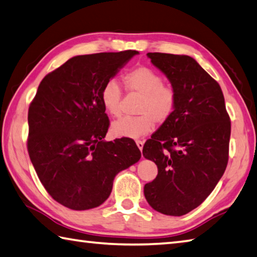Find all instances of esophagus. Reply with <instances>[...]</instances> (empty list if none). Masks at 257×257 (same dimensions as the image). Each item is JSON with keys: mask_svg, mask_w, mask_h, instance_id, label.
I'll use <instances>...</instances> for the list:
<instances>
[{"mask_svg": "<svg viewBox=\"0 0 257 257\" xmlns=\"http://www.w3.org/2000/svg\"><path fill=\"white\" fill-rule=\"evenodd\" d=\"M137 145H138V148L141 150L142 151V149H143V145H144V143H143V141H140V140H138L137 141Z\"/></svg>", "mask_w": 257, "mask_h": 257, "instance_id": "34e87169", "label": "esophagus"}]
</instances>
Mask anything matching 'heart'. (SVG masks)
Returning a JSON list of instances; mask_svg holds the SVG:
<instances>
[{"mask_svg":"<svg viewBox=\"0 0 257 257\" xmlns=\"http://www.w3.org/2000/svg\"><path fill=\"white\" fill-rule=\"evenodd\" d=\"M128 93L142 95L137 116H124L112 124V133L117 138L138 139L153 130L156 122L166 123L177 106V91L163 83L162 76L148 66H138L124 75ZM100 101L106 112L118 116L122 112V88L115 79L106 81L100 90Z\"/></svg>","mask_w":257,"mask_h":257,"instance_id":"1","label":"heart"}]
</instances>
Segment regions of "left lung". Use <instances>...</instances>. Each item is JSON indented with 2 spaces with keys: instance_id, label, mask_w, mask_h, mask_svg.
I'll use <instances>...</instances> for the list:
<instances>
[{
  "instance_id": "obj_1",
  "label": "left lung",
  "mask_w": 257,
  "mask_h": 257,
  "mask_svg": "<svg viewBox=\"0 0 257 257\" xmlns=\"http://www.w3.org/2000/svg\"><path fill=\"white\" fill-rule=\"evenodd\" d=\"M177 91L172 116L143 147L158 167L144 186L154 210L182 216L210 195L228 163L230 120L219 84L189 56L149 52Z\"/></svg>"
}]
</instances>
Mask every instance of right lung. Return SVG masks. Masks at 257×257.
<instances>
[{
    "label": "right lung",
    "mask_w": 257,
    "mask_h": 257,
    "mask_svg": "<svg viewBox=\"0 0 257 257\" xmlns=\"http://www.w3.org/2000/svg\"><path fill=\"white\" fill-rule=\"evenodd\" d=\"M137 50L76 56L41 80L28 112V152L47 192L72 210L98 207L116 174L141 158L133 140L106 142L100 90Z\"/></svg>",
    "instance_id": "obj_1"
}]
</instances>
